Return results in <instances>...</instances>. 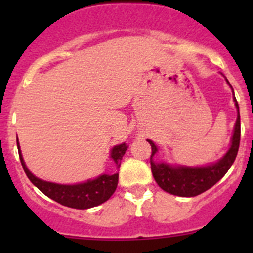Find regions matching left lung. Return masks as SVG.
<instances>
[{"label": "left lung", "instance_id": "left-lung-1", "mask_svg": "<svg viewBox=\"0 0 253 253\" xmlns=\"http://www.w3.org/2000/svg\"><path fill=\"white\" fill-rule=\"evenodd\" d=\"M225 81L233 89L226 77ZM234 103L237 110V117L235 126H234V133L231 136L230 147L228 152L215 163L202 165V167H188V165L170 164L164 160L155 162L153 158L158 153V147L154 142L147 139L152 145L150 168H152L153 177L162 190L178 197H195L213 187L228 172L237 155L240 145V132H241L240 131L239 104H237L235 95H234Z\"/></svg>", "mask_w": 253, "mask_h": 253}]
</instances>
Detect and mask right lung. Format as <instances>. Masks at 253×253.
I'll use <instances>...</instances> for the list:
<instances>
[{"label":"right lung","mask_w":253,"mask_h":253,"mask_svg":"<svg viewBox=\"0 0 253 253\" xmlns=\"http://www.w3.org/2000/svg\"><path fill=\"white\" fill-rule=\"evenodd\" d=\"M17 147L20 163H22V167L28 178L44 195H46L48 198L56 201L60 205L75 209L93 208V207L106 202L116 190L117 182H119V172H116V174H101L93 180L90 178V180H86L85 182L73 183V185H63V183L48 182V181L42 180V178L33 175L25 165L19 142H18V137ZM127 145L125 143L112 147L110 150V158L114 164L116 165V168H120V165H121L122 157L125 155Z\"/></svg>","instance_id":"obj_1"}]
</instances>
